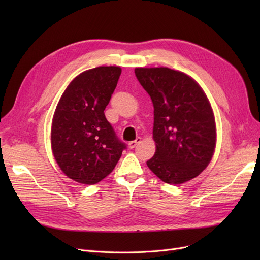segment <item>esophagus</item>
Wrapping results in <instances>:
<instances>
[{"label": "esophagus", "instance_id": "esophagus-1", "mask_svg": "<svg viewBox=\"0 0 260 260\" xmlns=\"http://www.w3.org/2000/svg\"><path fill=\"white\" fill-rule=\"evenodd\" d=\"M140 142H141V138H137L135 141H131V142H129L128 146H129L130 148H135Z\"/></svg>", "mask_w": 260, "mask_h": 260}]
</instances>
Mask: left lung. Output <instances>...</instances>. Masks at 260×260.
<instances>
[{
  "instance_id": "8db88e82",
  "label": "left lung",
  "mask_w": 260,
  "mask_h": 260,
  "mask_svg": "<svg viewBox=\"0 0 260 260\" xmlns=\"http://www.w3.org/2000/svg\"><path fill=\"white\" fill-rule=\"evenodd\" d=\"M154 105L156 152L146 164L161 181L181 184L198 177L216 147V122L203 89L184 73L167 67L136 68Z\"/></svg>"
}]
</instances>
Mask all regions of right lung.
Returning <instances> with one entry per match:
<instances>
[{"mask_svg":"<svg viewBox=\"0 0 260 260\" xmlns=\"http://www.w3.org/2000/svg\"><path fill=\"white\" fill-rule=\"evenodd\" d=\"M120 74L117 66L85 70L69 83L55 109L53 155L76 182H100L114 170L125 148L104 114Z\"/></svg>","mask_w":260,"mask_h":260,"instance_id":"1","label":"right lung"}]
</instances>
